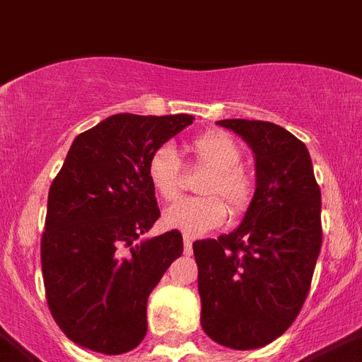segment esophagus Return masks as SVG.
I'll return each instance as SVG.
<instances>
[{
  "label": "esophagus",
  "instance_id": "esophagus-1",
  "mask_svg": "<svg viewBox=\"0 0 362 362\" xmlns=\"http://www.w3.org/2000/svg\"><path fill=\"white\" fill-rule=\"evenodd\" d=\"M184 254H186V256H191V254H193V241H191V238H187V235H184Z\"/></svg>",
  "mask_w": 362,
  "mask_h": 362
}]
</instances>
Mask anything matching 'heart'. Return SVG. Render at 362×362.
<instances>
[{"label": "heart", "instance_id": "b5f03b06", "mask_svg": "<svg viewBox=\"0 0 362 362\" xmlns=\"http://www.w3.org/2000/svg\"><path fill=\"white\" fill-rule=\"evenodd\" d=\"M191 154L199 165L208 167L200 193L175 202L163 211V224L180 230L187 238H197L221 226L230 214L239 217L250 209L256 184L241 167V145L221 130H208L191 139ZM147 180L160 199L173 200L182 189V165L171 145H160L147 160Z\"/></svg>", "mask_w": 362, "mask_h": 362}]
</instances>
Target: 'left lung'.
I'll return each mask as SVG.
<instances>
[{
    "label": "left lung",
    "mask_w": 362,
    "mask_h": 362,
    "mask_svg": "<svg viewBox=\"0 0 362 362\" xmlns=\"http://www.w3.org/2000/svg\"><path fill=\"white\" fill-rule=\"evenodd\" d=\"M256 154V195L232 233L193 243L200 324L232 350L278 339L298 317L322 247L320 187L308 147L269 121L223 119Z\"/></svg>",
    "instance_id": "1"
}]
</instances>
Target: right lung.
<instances>
[{
	"label": "right lung",
	"instance_id": "right-lung-1",
	"mask_svg": "<svg viewBox=\"0 0 362 362\" xmlns=\"http://www.w3.org/2000/svg\"><path fill=\"white\" fill-rule=\"evenodd\" d=\"M191 123L115 114L73 139L49 187L40 256L49 311L75 344L119 355L144 341L148 294L184 250L178 230L136 243L160 217L147 160Z\"/></svg>",
	"mask_w": 362,
	"mask_h": 362
}]
</instances>
